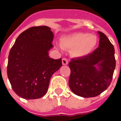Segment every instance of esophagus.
I'll return each mask as SVG.
<instances>
[{
    "label": "esophagus",
    "instance_id": "34e87169",
    "mask_svg": "<svg viewBox=\"0 0 121 121\" xmlns=\"http://www.w3.org/2000/svg\"><path fill=\"white\" fill-rule=\"evenodd\" d=\"M62 64L64 65H66L68 64V60L67 58H63L62 59Z\"/></svg>",
    "mask_w": 121,
    "mask_h": 121
}]
</instances>
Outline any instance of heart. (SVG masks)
<instances>
[{
	"label": "heart",
	"instance_id": "heart-1",
	"mask_svg": "<svg viewBox=\"0 0 121 121\" xmlns=\"http://www.w3.org/2000/svg\"><path fill=\"white\" fill-rule=\"evenodd\" d=\"M97 43V37L87 33L76 32L62 37L61 47L67 50H72L74 57H83L92 52Z\"/></svg>",
	"mask_w": 121,
	"mask_h": 121
}]
</instances>
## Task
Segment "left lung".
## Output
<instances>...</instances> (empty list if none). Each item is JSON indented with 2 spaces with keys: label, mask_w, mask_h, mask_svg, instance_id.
Returning <instances> with one entry per match:
<instances>
[{
  "label": "left lung",
  "mask_w": 121,
  "mask_h": 121,
  "mask_svg": "<svg viewBox=\"0 0 121 121\" xmlns=\"http://www.w3.org/2000/svg\"><path fill=\"white\" fill-rule=\"evenodd\" d=\"M99 47L86 56L72 59L69 63V86L78 96H98L112 82L116 64L114 47L104 33L99 32Z\"/></svg>",
  "instance_id": "obj_1"
}]
</instances>
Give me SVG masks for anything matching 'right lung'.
<instances>
[{
  "instance_id": "add662e5",
  "label": "right lung",
  "mask_w": 121,
  "mask_h": 121,
  "mask_svg": "<svg viewBox=\"0 0 121 121\" xmlns=\"http://www.w3.org/2000/svg\"><path fill=\"white\" fill-rule=\"evenodd\" d=\"M53 38L49 27L33 26L18 36L9 51L8 77L13 90L22 99L44 96L52 75L62 66L61 58L48 56Z\"/></svg>"
}]
</instances>
